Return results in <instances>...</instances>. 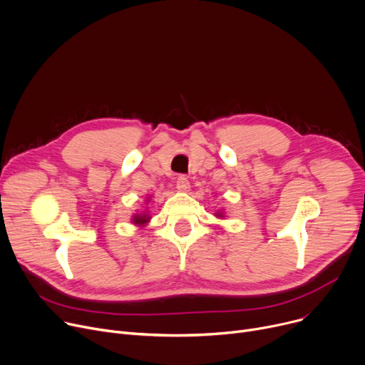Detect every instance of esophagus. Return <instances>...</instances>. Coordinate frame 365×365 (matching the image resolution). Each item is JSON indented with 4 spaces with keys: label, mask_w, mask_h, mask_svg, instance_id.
Segmentation results:
<instances>
[{
    "label": "esophagus",
    "mask_w": 365,
    "mask_h": 365,
    "mask_svg": "<svg viewBox=\"0 0 365 365\" xmlns=\"http://www.w3.org/2000/svg\"><path fill=\"white\" fill-rule=\"evenodd\" d=\"M177 188L180 190V191H188V188H190V181H188V178L187 177H184V175H181V177H178L177 178Z\"/></svg>",
    "instance_id": "34e87169"
}]
</instances>
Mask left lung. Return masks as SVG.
Listing matches in <instances>:
<instances>
[{
	"label": "left lung",
	"mask_w": 365,
	"mask_h": 365,
	"mask_svg": "<svg viewBox=\"0 0 365 365\" xmlns=\"http://www.w3.org/2000/svg\"><path fill=\"white\" fill-rule=\"evenodd\" d=\"M216 216H217V217H223V213H220V212H216Z\"/></svg>",
	"instance_id": "obj_1"
}]
</instances>
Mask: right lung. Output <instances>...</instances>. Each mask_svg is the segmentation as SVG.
I'll return each instance as SVG.
<instances>
[{
	"label": "right lung",
	"mask_w": 365,
	"mask_h": 365,
	"mask_svg": "<svg viewBox=\"0 0 365 365\" xmlns=\"http://www.w3.org/2000/svg\"><path fill=\"white\" fill-rule=\"evenodd\" d=\"M149 215H146V213H137V215H134V217H133V223H135V225H145V223H148L149 222Z\"/></svg>",
	"instance_id": "right-lung-1"
}]
</instances>
